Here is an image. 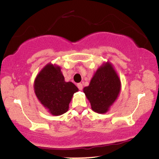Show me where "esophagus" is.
Returning <instances> with one entry per match:
<instances>
[{
    "label": "esophagus",
    "instance_id": "esophagus-1",
    "mask_svg": "<svg viewBox=\"0 0 159 159\" xmlns=\"http://www.w3.org/2000/svg\"><path fill=\"white\" fill-rule=\"evenodd\" d=\"M77 86H78V89H79V90H82V89H83V84H81V83L78 84H77Z\"/></svg>",
    "mask_w": 159,
    "mask_h": 159
}]
</instances>
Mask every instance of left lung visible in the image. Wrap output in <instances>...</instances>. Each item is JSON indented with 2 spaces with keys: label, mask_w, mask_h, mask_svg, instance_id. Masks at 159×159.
Here are the masks:
<instances>
[{
  "label": "left lung",
  "mask_w": 159,
  "mask_h": 159,
  "mask_svg": "<svg viewBox=\"0 0 159 159\" xmlns=\"http://www.w3.org/2000/svg\"><path fill=\"white\" fill-rule=\"evenodd\" d=\"M83 90L92 109L96 113L105 114L117 99L121 81L113 65L109 61L104 62Z\"/></svg>",
  "instance_id": "8db88e82"
}]
</instances>
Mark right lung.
<instances>
[{"instance_id":"obj_1","label":"right lung","mask_w":159,"mask_h":159,"mask_svg":"<svg viewBox=\"0 0 159 159\" xmlns=\"http://www.w3.org/2000/svg\"><path fill=\"white\" fill-rule=\"evenodd\" d=\"M37 99L53 116L65 114L78 87L72 82H66L59 66L49 63L37 74L34 83Z\"/></svg>"}]
</instances>
